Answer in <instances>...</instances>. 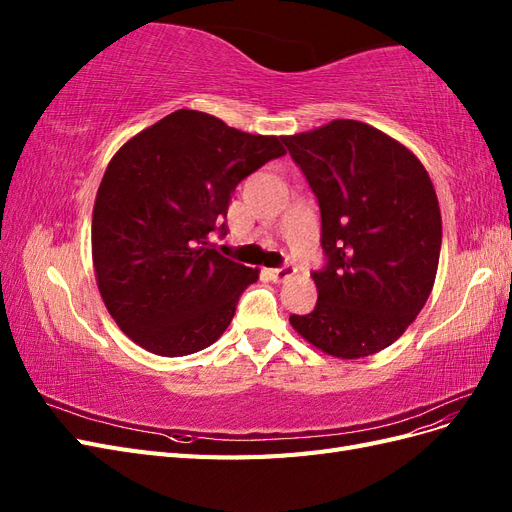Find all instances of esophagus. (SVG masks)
Listing matches in <instances>:
<instances>
[{
  "instance_id": "obj_1",
  "label": "esophagus",
  "mask_w": 512,
  "mask_h": 512,
  "mask_svg": "<svg viewBox=\"0 0 512 512\" xmlns=\"http://www.w3.org/2000/svg\"><path fill=\"white\" fill-rule=\"evenodd\" d=\"M269 277L273 282H284L288 277L294 275V267L292 265H282V267H275V269H267Z\"/></svg>"
}]
</instances>
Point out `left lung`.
Masks as SVG:
<instances>
[{
    "mask_svg": "<svg viewBox=\"0 0 512 512\" xmlns=\"http://www.w3.org/2000/svg\"><path fill=\"white\" fill-rule=\"evenodd\" d=\"M320 207L322 269L314 312L290 316L309 344L339 359L391 346L436 280L442 218L425 166L354 119L282 136Z\"/></svg>",
    "mask_w": 512,
    "mask_h": 512,
    "instance_id": "1",
    "label": "left lung"
}]
</instances>
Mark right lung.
<instances>
[{"instance_id": "add662e5", "label": "right lung", "mask_w": 512, "mask_h": 512, "mask_svg": "<svg viewBox=\"0 0 512 512\" xmlns=\"http://www.w3.org/2000/svg\"><path fill=\"white\" fill-rule=\"evenodd\" d=\"M284 153L277 136L185 108L115 153L96 196L91 250L108 314L132 342L185 356L226 331L258 269L222 256L207 237L226 235L237 185Z\"/></svg>"}]
</instances>
